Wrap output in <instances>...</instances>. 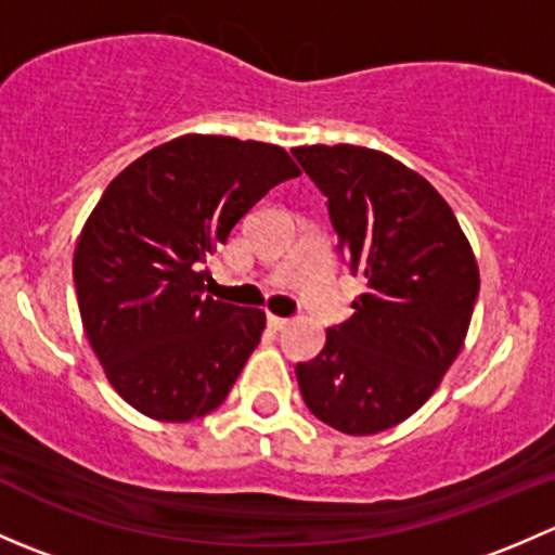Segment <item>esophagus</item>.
I'll list each match as a JSON object with an SVG mask.
<instances>
[{"mask_svg":"<svg viewBox=\"0 0 555 555\" xmlns=\"http://www.w3.org/2000/svg\"><path fill=\"white\" fill-rule=\"evenodd\" d=\"M266 322H268V327H271V330H284V327H287V319L273 317V313H268Z\"/></svg>","mask_w":555,"mask_h":555,"instance_id":"esophagus-1","label":"esophagus"}]
</instances>
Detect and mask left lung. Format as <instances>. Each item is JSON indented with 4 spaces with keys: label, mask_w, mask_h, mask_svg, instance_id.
<instances>
[{
    "label": "left lung",
    "mask_w": 555,
    "mask_h": 555,
    "mask_svg": "<svg viewBox=\"0 0 555 555\" xmlns=\"http://www.w3.org/2000/svg\"><path fill=\"white\" fill-rule=\"evenodd\" d=\"M293 155L327 198L340 260L365 276L351 319L295 365L300 395L338 433H384L429 400L462 351L478 262L443 195L400 160L354 144Z\"/></svg>",
    "instance_id": "left-lung-1"
}]
</instances>
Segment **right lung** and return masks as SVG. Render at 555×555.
I'll return each instance as SVG.
<instances>
[{"instance_id":"right-lung-1","label":"right lung","mask_w":555,"mask_h":555,"mask_svg":"<svg viewBox=\"0 0 555 555\" xmlns=\"http://www.w3.org/2000/svg\"><path fill=\"white\" fill-rule=\"evenodd\" d=\"M300 169L276 144L188 133L117 173L75 249L82 327L117 395L158 422L225 402L266 313L204 295L206 260Z\"/></svg>"}]
</instances>
